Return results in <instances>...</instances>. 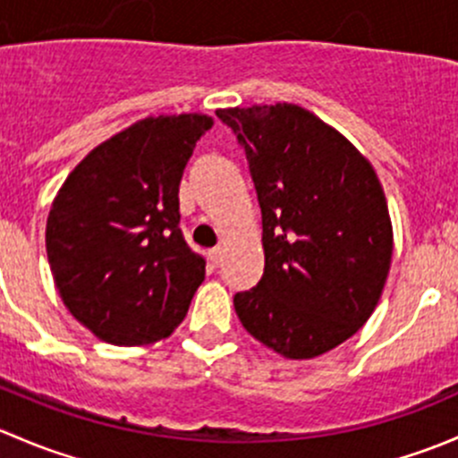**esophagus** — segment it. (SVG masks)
<instances>
[{
    "label": "esophagus",
    "instance_id": "esophagus-1",
    "mask_svg": "<svg viewBox=\"0 0 458 458\" xmlns=\"http://www.w3.org/2000/svg\"><path fill=\"white\" fill-rule=\"evenodd\" d=\"M208 259H210L212 266L216 267L221 263V259H224V252H221V248H212V250L208 252Z\"/></svg>",
    "mask_w": 458,
    "mask_h": 458
}]
</instances>
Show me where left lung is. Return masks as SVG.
I'll return each instance as SVG.
<instances>
[{
    "label": "left lung",
    "instance_id": "1",
    "mask_svg": "<svg viewBox=\"0 0 458 458\" xmlns=\"http://www.w3.org/2000/svg\"><path fill=\"white\" fill-rule=\"evenodd\" d=\"M243 148L266 266L234 294L239 321L288 359L336 348L370 318L392 259L377 173L335 128L294 104L216 110Z\"/></svg>",
    "mask_w": 458,
    "mask_h": 458
}]
</instances>
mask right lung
Wrapping results in <instances>:
<instances>
[{"label":"right lung","instance_id":"right-lung-1","mask_svg":"<svg viewBox=\"0 0 458 458\" xmlns=\"http://www.w3.org/2000/svg\"><path fill=\"white\" fill-rule=\"evenodd\" d=\"M206 114L148 117L97 146L68 174L46 224L55 285L99 339L168 336L206 275L179 228V183Z\"/></svg>","mask_w":458,"mask_h":458}]
</instances>
